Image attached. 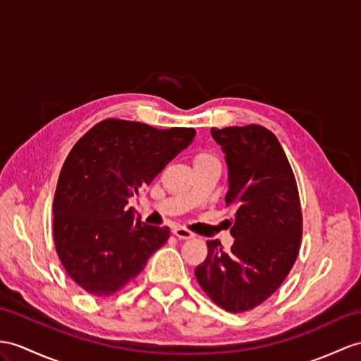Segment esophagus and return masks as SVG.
<instances>
[{"mask_svg":"<svg viewBox=\"0 0 361 361\" xmlns=\"http://www.w3.org/2000/svg\"><path fill=\"white\" fill-rule=\"evenodd\" d=\"M173 234L176 237H179V239H192V237H195V233H191L190 230H187V228H183V226H176L173 230Z\"/></svg>","mask_w":361,"mask_h":361,"instance_id":"1","label":"esophagus"}]
</instances>
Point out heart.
I'll list each match as a JSON object with an SVG mask.
<instances>
[{"label": "heart", "instance_id": "heart-1", "mask_svg": "<svg viewBox=\"0 0 361 361\" xmlns=\"http://www.w3.org/2000/svg\"><path fill=\"white\" fill-rule=\"evenodd\" d=\"M213 154H209V153H200V154H197L196 156V161H202V159H213Z\"/></svg>", "mask_w": 361, "mask_h": 361}]
</instances>
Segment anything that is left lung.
<instances>
[{"mask_svg":"<svg viewBox=\"0 0 361 361\" xmlns=\"http://www.w3.org/2000/svg\"><path fill=\"white\" fill-rule=\"evenodd\" d=\"M228 164L225 204L234 208V243L207 240L195 269L200 288L228 312H245L274 294L300 250L303 217L294 171L276 135L262 126L211 128Z\"/></svg>","mask_w":361,"mask_h":361,"instance_id":"8db88e82","label":"left lung"}]
</instances>
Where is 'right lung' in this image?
Instances as JSON below:
<instances>
[{"label":"right lung","mask_w":361,"mask_h":361,"mask_svg":"<svg viewBox=\"0 0 361 361\" xmlns=\"http://www.w3.org/2000/svg\"><path fill=\"white\" fill-rule=\"evenodd\" d=\"M195 136V128L109 118L70 150L54 199V240L66 272L85 293L116 294L169 240V226L142 224L127 204Z\"/></svg>","instance_id":"obj_1"}]
</instances>
